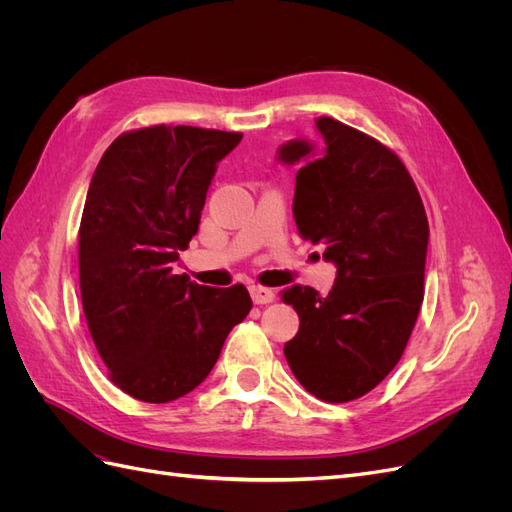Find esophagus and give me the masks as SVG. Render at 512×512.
<instances>
[{
    "instance_id": "obj_1",
    "label": "esophagus",
    "mask_w": 512,
    "mask_h": 512,
    "mask_svg": "<svg viewBox=\"0 0 512 512\" xmlns=\"http://www.w3.org/2000/svg\"><path fill=\"white\" fill-rule=\"evenodd\" d=\"M250 294H252V301L256 305H267L275 299V292L265 286H250Z\"/></svg>"
}]
</instances>
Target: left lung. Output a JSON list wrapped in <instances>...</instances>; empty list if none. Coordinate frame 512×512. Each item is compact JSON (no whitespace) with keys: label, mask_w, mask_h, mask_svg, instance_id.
Masks as SVG:
<instances>
[{"label":"left lung","mask_w":512,"mask_h":512,"mask_svg":"<svg viewBox=\"0 0 512 512\" xmlns=\"http://www.w3.org/2000/svg\"><path fill=\"white\" fill-rule=\"evenodd\" d=\"M316 128L318 141H288L277 160L299 166L294 222L337 277L327 297L299 284L282 292L301 322L284 354L305 391L344 404L378 386L406 350L423 303L429 224L389 147L331 117Z\"/></svg>","instance_id":"8db88e82"}]
</instances>
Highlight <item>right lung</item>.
<instances>
[{
  "instance_id": "1",
  "label": "right lung",
  "mask_w": 512,
  "mask_h": 512,
  "mask_svg": "<svg viewBox=\"0 0 512 512\" xmlns=\"http://www.w3.org/2000/svg\"><path fill=\"white\" fill-rule=\"evenodd\" d=\"M243 134L151 126L121 134L89 183L79 280L91 339L123 393L166 404L194 391L252 309L243 284L175 275L218 162Z\"/></svg>"
}]
</instances>
